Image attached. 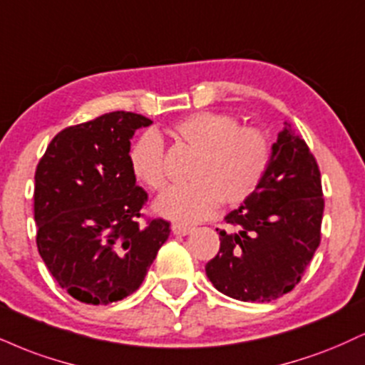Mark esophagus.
Segmentation results:
<instances>
[{
    "mask_svg": "<svg viewBox=\"0 0 365 365\" xmlns=\"http://www.w3.org/2000/svg\"><path fill=\"white\" fill-rule=\"evenodd\" d=\"M171 231H173V235L177 236H187L194 231V227L182 225V222H173V225H171Z\"/></svg>",
    "mask_w": 365,
    "mask_h": 365,
    "instance_id": "obj_1",
    "label": "esophagus"
}]
</instances>
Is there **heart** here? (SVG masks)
Listing matches in <instances>:
<instances>
[{
  "label": "heart",
  "mask_w": 365,
  "mask_h": 365,
  "mask_svg": "<svg viewBox=\"0 0 365 365\" xmlns=\"http://www.w3.org/2000/svg\"><path fill=\"white\" fill-rule=\"evenodd\" d=\"M171 135L197 153L188 185L171 187L155 202L161 216L180 222H197L216 212L219 204L236 205L252 199L270 165L269 139L257 127L240 125L222 112H194L171 125ZM133 177L149 190L166 185L163 140L144 133L129 151Z\"/></svg>",
  "instance_id": "obj_1"
}]
</instances>
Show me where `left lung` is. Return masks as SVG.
Returning a JSON list of instances; mask_svg holds the SVG:
<instances>
[{"instance_id": "left-lung-1", "label": "left lung", "mask_w": 365, "mask_h": 365, "mask_svg": "<svg viewBox=\"0 0 365 365\" xmlns=\"http://www.w3.org/2000/svg\"><path fill=\"white\" fill-rule=\"evenodd\" d=\"M322 173L306 140L285 122L270 165L252 199L225 217L221 247L205 265L217 291L238 301L269 302L291 292L322 241Z\"/></svg>"}]
</instances>
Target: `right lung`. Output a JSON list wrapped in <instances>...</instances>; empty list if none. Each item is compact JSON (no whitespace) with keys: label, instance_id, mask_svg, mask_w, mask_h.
<instances>
[{"label":"right lung","instance_id":"add662e5","mask_svg":"<svg viewBox=\"0 0 365 365\" xmlns=\"http://www.w3.org/2000/svg\"><path fill=\"white\" fill-rule=\"evenodd\" d=\"M153 120L110 112L61 130L35 170L37 248L56 282L85 304H110L135 292L170 222L148 219V194L129 168L130 139Z\"/></svg>","mask_w":365,"mask_h":365}]
</instances>
